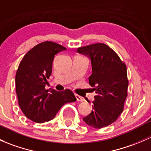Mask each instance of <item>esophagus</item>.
Here are the masks:
<instances>
[{
  "instance_id": "1",
  "label": "esophagus",
  "mask_w": 151,
  "mask_h": 151,
  "mask_svg": "<svg viewBox=\"0 0 151 151\" xmlns=\"http://www.w3.org/2000/svg\"><path fill=\"white\" fill-rule=\"evenodd\" d=\"M74 95H75V97H76V99H77V101H84V99H83V97H81L80 96L77 95V94H74Z\"/></svg>"
}]
</instances>
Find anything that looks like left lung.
Here are the masks:
<instances>
[{
    "label": "left lung",
    "instance_id": "8db88e82",
    "mask_svg": "<svg viewBox=\"0 0 151 151\" xmlns=\"http://www.w3.org/2000/svg\"><path fill=\"white\" fill-rule=\"evenodd\" d=\"M77 52L91 58L89 84L96 93L92 111L83 119L88 126L101 129L115 122L123 110L129 85L126 63L103 43L79 47Z\"/></svg>",
    "mask_w": 151,
    "mask_h": 151
}]
</instances>
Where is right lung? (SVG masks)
I'll return each instance as SVG.
<instances>
[{
  "instance_id": "obj_1",
  "label": "right lung",
  "mask_w": 151,
  "mask_h": 151,
  "mask_svg": "<svg viewBox=\"0 0 151 151\" xmlns=\"http://www.w3.org/2000/svg\"><path fill=\"white\" fill-rule=\"evenodd\" d=\"M66 49L52 42H42L29 50L19 63L15 77L18 103L24 115L33 122L51 121L63 105L77 100L69 89L60 92L52 89L48 93L45 88L55 55Z\"/></svg>"
}]
</instances>
